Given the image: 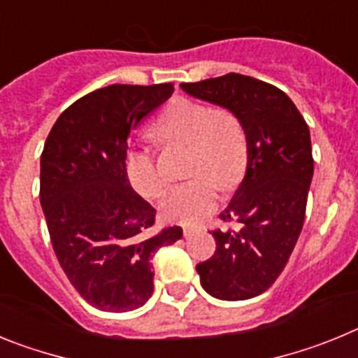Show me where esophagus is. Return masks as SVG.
I'll return each mask as SVG.
<instances>
[{
    "label": "esophagus",
    "mask_w": 358,
    "mask_h": 358,
    "mask_svg": "<svg viewBox=\"0 0 358 358\" xmlns=\"http://www.w3.org/2000/svg\"><path fill=\"white\" fill-rule=\"evenodd\" d=\"M199 231H201V227L185 226V227H182V235H185V238H192L194 235H197Z\"/></svg>",
    "instance_id": "1"
}]
</instances>
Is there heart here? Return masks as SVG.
Wrapping results in <instances>:
<instances>
[{"instance_id":"obj_1","label":"heart","mask_w":358,"mask_h":358,"mask_svg":"<svg viewBox=\"0 0 358 358\" xmlns=\"http://www.w3.org/2000/svg\"><path fill=\"white\" fill-rule=\"evenodd\" d=\"M152 136L161 145L189 147V181L164 195L161 215L166 220L195 224L217 206L218 186L238 185L248 166V138L231 110L177 98L154 123ZM125 172L134 189L145 199H157L164 179L148 148H132L125 157Z\"/></svg>"}]
</instances>
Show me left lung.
<instances>
[{"label":"left lung","instance_id":"obj_1","mask_svg":"<svg viewBox=\"0 0 358 358\" xmlns=\"http://www.w3.org/2000/svg\"><path fill=\"white\" fill-rule=\"evenodd\" d=\"M181 87L231 110L248 138L245 177L220 213L240 226L213 231L215 255L197 265L201 285L224 301L260 296L285 268L305 222L314 176L308 125L283 91L248 75L227 73Z\"/></svg>","mask_w":358,"mask_h":358}]
</instances>
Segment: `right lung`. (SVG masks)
Here are the masks:
<instances>
[{"mask_svg":"<svg viewBox=\"0 0 358 358\" xmlns=\"http://www.w3.org/2000/svg\"><path fill=\"white\" fill-rule=\"evenodd\" d=\"M173 93L172 84H115L78 98L59 116L41 156V206L71 285L103 312L143 306L154 292L152 256L182 238L154 233L156 210L125 172L129 136Z\"/></svg>","mask_w":358,"mask_h":358,"instance_id":"obj_1","label":"right lung"}]
</instances>
